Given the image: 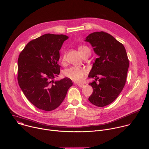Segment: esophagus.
I'll use <instances>...</instances> for the list:
<instances>
[{
	"label": "esophagus",
	"mask_w": 149,
	"mask_h": 149,
	"mask_svg": "<svg viewBox=\"0 0 149 149\" xmlns=\"http://www.w3.org/2000/svg\"><path fill=\"white\" fill-rule=\"evenodd\" d=\"M77 85H78V87H81V88H83V87H84V86H85L84 84H77Z\"/></svg>",
	"instance_id": "obj_1"
}]
</instances>
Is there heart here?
<instances>
[{
    "instance_id": "1",
    "label": "heart",
    "mask_w": 149,
    "mask_h": 149,
    "mask_svg": "<svg viewBox=\"0 0 149 149\" xmlns=\"http://www.w3.org/2000/svg\"><path fill=\"white\" fill-rule=\"evenodd\" d=\"M78 50L82 57L87 55H90L91 54V50L87 46L81 45L78 47ZM65 60V54L63 53L61 56V61L62 62H63ZM87 73L88 71L86 68L79 67H71L67 68L63 71V74L67 77L77 82H81L83 80L84 77L87 74Z\"/></svg>"
}]
</instances>
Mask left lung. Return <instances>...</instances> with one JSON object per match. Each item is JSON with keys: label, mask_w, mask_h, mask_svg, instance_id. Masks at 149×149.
<instances>
[{"label": "left lung", "mask_w": 149, "mask_h": 149, "mask_svg": "<svg viewBox=\"0 0 149 149\" xmlns=\"http://www.w3.org/2000/svg\"><path fill=\"white\" fill-rule=\"evenodd\" d=\"M91 45L98 56L94 62L88 77L101 78L89 85L93 92L88 100L102 107L113 102L123 90L126 81L129 61L124 45L112 35L104 32L90 33L85 40Z\"/></svg>", "instance_id": "obj_1"}]
</instances>
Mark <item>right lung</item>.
<instances>
[{
    "label": "right lung",
    "instance_id": "right-lung-1",
    "mask_svg": "<svg viewBox=\"0 0 149 149\" xmlns=\"http://www.w3.org/2000/svg\"><path fill=\"white\" fill-rule=\"evenodd\" d=\"M64 35L47 33L30 41L20 52L18 61L17 81L28 100L39 109H56L72 86L68 78L54 81L60 73L58 64Z\"/></svg>",
    "mask_w": 149,
    "mask_h": 149
}]
</instances>
